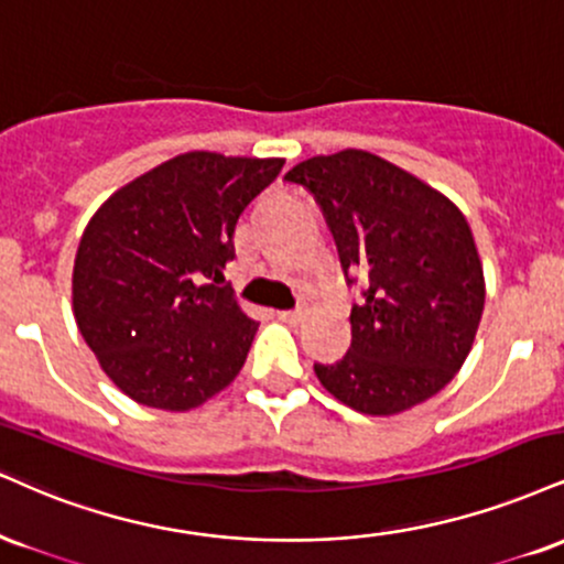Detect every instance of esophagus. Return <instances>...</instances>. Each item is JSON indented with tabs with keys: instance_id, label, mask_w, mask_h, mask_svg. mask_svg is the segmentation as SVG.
I'll list each match as a JSON object with an SVG mask.
<instances>
[{
	"instance_id": "34e87169",
	"label": "esophagus",
	"mask_w": 564,
	"mask_h": 564,
	"mask_svg": "<svg viewBox=\"0 0 564 564\" xmlns=\"http://www.w3.org/2000/svg\"><path fill=\"white\" fill-rule=\"evenodd\" d=\"M278 317H281L283 323H300L304 317V310H283L278 312Z\"/></svg>"
}]
</instances>
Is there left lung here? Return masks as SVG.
I'll list each match as a JSON object with an SVG mask.
<instances>
[{
  "mask_svg": "<svg viewBox=\"0 0 564 564\" xmlns=\"http://www.w3.org/2000/svg\"><path fill=\"white\" fill-rule=\"evenodd\" d=\"M283 181L315 196L344 275L368 281L365 302L349 315V351L315 365L317 381L362 415L423 404L463 368L484 315V264L465 215L449 196L365 149L310 158Z\"/></svg>",
  "mask_w": 564,
  "mask_h": 564,
  "instance_id": "obj_1",
  "label": "left lung"
}]
</instances>
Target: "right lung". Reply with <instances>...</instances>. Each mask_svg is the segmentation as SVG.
Here are the masks:
<instances>
[{
    "label": "right lung",
    "instance_id": "1",
    "mask_svg": "<svg viewBox=\"0 0 564 564\" xmlns=\"http://www.w3.org/2000/svg\"><path fill=\"white\" fill-rule=\"evenodd\" d=\"M281 158L186 152L94 213L73 264V315L101 370L133 402L205 404L239 376L257 334L223 270L249 202Z\"/></svg>",
    "mask_w": 564,
    "mask_h": 564
}]
</instances>
